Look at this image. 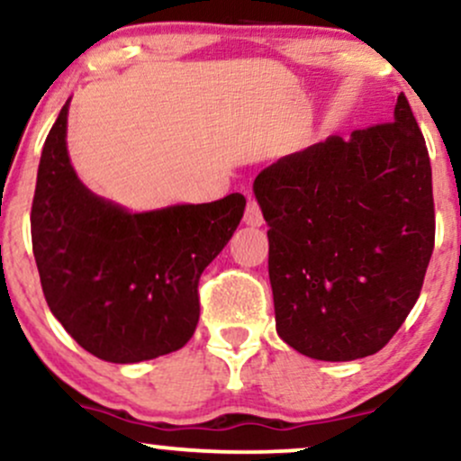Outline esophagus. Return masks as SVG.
Segmentation results:
<instances>
[{"mask_svg": "<svg viewBox=\"0 0 461 461\" xmlns=\"http://www.w3.org/2000/svg\"><path fill=\"white\" fill-rule=\"evenodd\" d=\"M245 223L251 225V227H259L264 223V216H262V210H259L258 202H253V199H249L247 203V210H245Z\"/></svg>", "mask_w": 461, "mask_h": 461, "instance_id": "esophagus-1", "label": "esophagus"}]
</instances>
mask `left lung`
<instances>
[{"label": "left lung", "mask_w": 461, "mask_h": 461, "mask_svg": "<svg viewBox=\"0 0 461 461\" xmlns=\"http://www.w3.org/2000/svg\"><path fill=\"white\" fill-rule=\"evenodd\" d=\"M276 332L318 360L380 352L423 287L436 219L429 154L408 98L393 122L259 171Z\"/></svg>", "instance_id": "8db88e82"}]
</instances>
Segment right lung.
I'll return each instance as SVG.
<instances>
[{
    "instance_id": "add662e5",
    "label": "right lung",
    "mask_w": 461,
    "mask_h": 461,
    "mask_svg": "<svg viewBox=\"0 0 461 461\" xmlns=\"http://www.w3.org/2000/svg\"><path fill=\"white\" fill-rule=\"evenodd\" d=\"M68 101L44 141L32 247L49 309L83 350L140 363L180 350L199 321V276L247 199L129 212L81 185L66 149Z\"/></svg>"
}]
</instances>
